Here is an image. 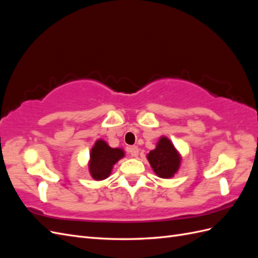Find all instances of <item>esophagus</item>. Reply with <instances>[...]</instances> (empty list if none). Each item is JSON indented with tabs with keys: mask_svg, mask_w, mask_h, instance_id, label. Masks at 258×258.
Masks as SVG:
<instances>
[{
	"mask_svg": "<svg viewBox=\"0 0 258 258\" xmlns=\"http://www.w3.org/2000/svg\"><path fill=\"white\" fill-rule=\"evenodd\" d=\"M128 153L131 155V157H137L139 154V148L136 145H132L128 147Z\"/></svg>",
	"mask_w": 258,
	"mask_h": 258,
	"instance_id": "1",
	"label": "esophagus"
}]
</instances>
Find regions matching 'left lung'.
Here are the masks:
<instances>
[{"label": "left lung", "instance_id": "obj_1", "mask_svg": "<svg viewBox=\"0 0 258 258\" xmlns=\"http://www.w3.org/2000/svg\"><path fill=\"white\" fill-rule=\"evenodd\" d=\"M147 159L155 173L163 178L172 176L179 167V156L167 138L159 140L156 150L148 154Z\"/></svg>", "mask_w": 258, "mask_h": 258}]
</instances>
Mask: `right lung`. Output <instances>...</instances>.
I'll return each mask as SVG.
<instances>
[{"label":"right lung","mask_w":258,"mask_h":258,"mask_svg":"<svg viewBox=\"0 0 258 258\" xmlns=\"http://www.w3.org/2000/svg\"><path fill=\"white\" fill-rule=\"evenodd\" d=\"M123 157V152L120 148H112L102 140L96 142L90 154L89 169L91 176L100 181L111 174L112 167Z\"/></svg>","instance_id":"right-lung-1"}]
</instances>
